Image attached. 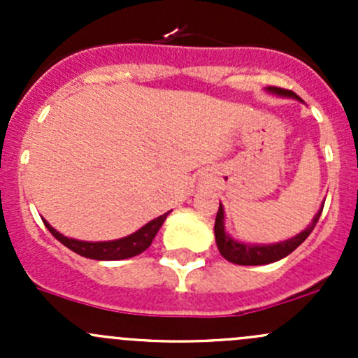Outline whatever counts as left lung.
Instances as JSON below:
<instances>
[{"mask_svg":"<svg viewBox=\"0 0 358 358\" xmlns=\"http://www.w3.org/2000/svg\"><path fill=\"white\" fill-rule=\"evenodd\" d=\"M266 92L272 93V95L284 96V99H294L298 102H303L294 92L289 90L275 88V86H268ZM324 204L320 206V209L317 211V215L313 216L312 223L306 227L303 232L296 234L294 237L287 241H280V243L273 244H248L243 241H236L234 237H230V234L225 229V209H223L222 202H220L218 213H216L215 220V239L216 246H218L220 255L225 259H229L230 263H236V265H268V263L279 262V259L286 258L287 255H291L306 237L312 234V230L315 229L317 222L320 218V213H322Z\"/></svg>","mask_w":358,"mask_h":358,"instance_id":"obj_1","label":"left lung"}]
</instances>
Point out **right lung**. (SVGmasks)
<instances>
[{"label":"right lung","mask_w":358,"mask_h":358,"mask_svg":"<svg viewBox=\"0 0 358 358\" xmlns=\"http://www.w3.org/2000/svg\"><path fill=\"white\" fill-rule=\"evenodd\" d=\"M169 213L171 211L150 220V222L145 223L142 229L129 234V236L121 237V239H114V241H99V243H92V241H78V239H72V237H66L64 234H60L59 230L53 229L45 218H43V223H45L46 229L52 232V236L55 237V239H59L60 243H62L66 248L71 249V251L78 252V255L85 256V258H90V259L115 262V259L133 258V256L145 251V249L152 244L154 237H156V234L159 232V229H161V225L164 223L166 216H168Z\"/></svg>","instance_id":"right-lung-1"}]
</instances>
